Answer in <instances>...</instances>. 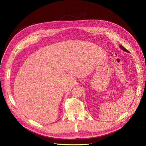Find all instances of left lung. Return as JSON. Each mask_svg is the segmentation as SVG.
Wrapping results in <instances>:
<instances>
[{"mask_svg": "<svg viewBox=\"0 0 146 146\" xmlns=\"http://www.w3.org/2000/svg\"><path fill=\"white\" fill-rule=\"evenodd\" d=\"M120 47L121 48V49H122V50H123V51H125V52H129V50H127L126 49V48H125L123 47L122 45H121V46H120Z\"/></svg>", "mask_w": 146, "mask_h": 146, "instance_id": "left-lung-1", "label": "left lung"}]
</instances>
